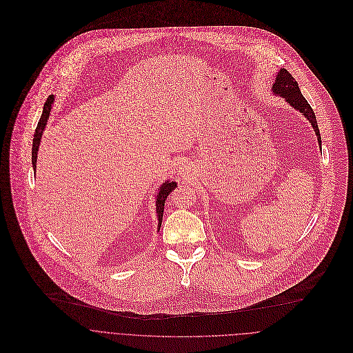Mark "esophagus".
Returning a JSON list of instances; mask_svg holds the SVG:
<instances>
[{"mask_svg":"<svg viewBox=\"0 0 353 353\" xmlns=\"http://www.w3.org/2000/svg\"><path fill=\"white\" fill-rule=\"evenodd\" d=\"M188 171H189V167H188V165H182V167H181V175H182V176H186V175H188Z\"/></svg>","mask_w":353,"mask_h":353,"instance_id":"34e87169","label":"esophagus"}]
</instances>
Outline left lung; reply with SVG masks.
<instances>
[{
    "instance_id": "obj_1",
    "label": "left lung",
    "mask_w": 353,
    "mask_h": 353,
    "mask_svg": "<svg viewBox=\"0 0 353 353\" xmlns=\"http://www.w3.org/2000/svg\"><path fill=\"white\" fill-rule=\"evenodd\" d=\"M272 92L281 97H284L287 100V103L290 105H292L295 110L301 111L312 123L319 145L321 146V137H320V130H319V125L316 121V115L314 111L312 110L310 104L307 103V100L303 97V94L301 93V89L298 86V82L295 81V78L288 72L285 68H281V70L278 72L275 82L272 85Z\"/></svg>"
}]
</instances>
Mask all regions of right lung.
Wrapping results in <instances>:
<instances>
[{"instance_id":"1","label":"right lung","mask_w":353,"mask_h":353,"mask_svg":"<svg viewBox=\"0 0 353 353\" xmlns=\"http://www.w3.org/2000/svg\"><path fill=\"white\" fill-rule=\"evenodd\" d=\"M54 103V96H50L47 99V101L44 103L43 107V114L40 117V121L37 123L36 132H34V137H33V148H32V164H33V171H36V161H37V152H39V146H40V140L43 136V130L47 125V119L51 111V105ZM176 188V182H164L160 188H159V193H157V200H156V208H157V219H159V230L161 227V221H163V214H164V204H165V199L168 197V194Z\"/></svg>"}]
</instances>
